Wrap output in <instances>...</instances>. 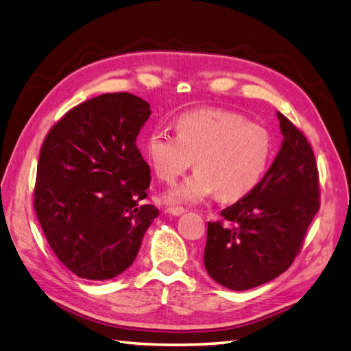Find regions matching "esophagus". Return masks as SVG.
<instances>
[{"label":"esophagus","instance_id":"obj_1","mask_svg":"<svg viewBox=\"0 0 351 351\" xmlns=\"http://www.w3.org/2000/svg\"><path fill=\"white\" fill-rule=\"evenodd\" d=\"M186 210L183 207H168L167 208V213L173 215V216H182Z\"/></svg>","mask_w":351,"mask_h":351}]
</instances>
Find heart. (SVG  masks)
I'll return each mask as SVG.
<instances>
[{"mask_svg": "<svg viewBox=\"0 0 351 351\" xmlns=\"http://www.w3.org/2000/svg\"><path fill=\"white\" fill-rule=\"evenodd\" d=\"M176 135L152 130L145 153L162 182L174 183L193 160L197 171L165 193L171 204H195L217 195L239 199L260 183L271 156L269 132L225 110H195L178 115Z\"/></svg>", "mask_w": 351, "mask_h": 351, "instance_id": "b5f03b06", "label": "heart"}]
</instances>
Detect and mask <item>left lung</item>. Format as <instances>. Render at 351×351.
<instances>
[{
  "instance_id": "8db88e82",
  "label": "left lung",
  "mask_w": 351,
  "mask_h": 351,
  "mask_svg": "<svg viewBox=\"0 0 351 351\" xmlns=\"http://www.w3.org/2000/svg\"><path fill=\"white\" fill-rule=\"evenodd\" d=\"M282 143L261 182L223 208L227 223L208 222L204 267L234 291L251 290L291 266L320 207L314 152L294 124L276 112Z\"/></svg>"
}]
</instances>
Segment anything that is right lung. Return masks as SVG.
<instances>
[{"label": "right lung", "instance_id": "add662e5", "mask_svg": "<svg viewBox=\"0 0 351 351\" xmlns=\"http://www.w3.org/2000/svg\"><path fill=\"white\" fill-rule=\"evenodd\" d=\"M150 114L141 97L108 93L72 108L45 139L34 210L53 254L82 279L129 269L159 216L141 202L152 177L136 136Z\"/></svg>", "mask_w": 351, "mask_h": 351}]
</instances>
